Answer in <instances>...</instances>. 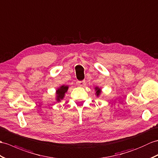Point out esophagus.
Instances as JSON below:
<instances>
[{
  "instance_id": "esophagus-1",
  "label": "esophagus",
  "mask_w": 158,
  "mask_h": 158,
  "mask_svg": "<svg viewBox=\"0 0 158 158\" xmlns=\"http://www.w3.org/2000/svg\"><path fill=\"white\" fill-rule=\"evenodd\" d=\"M78 84L80 86H83L84 84H85V80H83V81H78Z\"/></svg>"
}]
</instances>
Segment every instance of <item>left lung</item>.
Listing matches in <instances>:
<instances>
[{
	"mask_svg": "<svg viewBox=\"0 0 158 158\" xmlns=\"http://www.w3.org/2000/svg\"><path fill=\"white\" fill-rule=\"evenodd\" d=\"M96 95H97V96L98 97L99 96H100V93H101V89H100V88H98V87H96Z\"/></svg>",
	"mask_w": 158,
	"mask_h": 158,
	"instance_id": "1",
	"label": "left lung"
}]
</instances>
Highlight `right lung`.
Masks as SVG:
<instances>
[{
  "mask_svg": "<svg viewBox=\"0 0 158 158\" xmlns=\"http://www.w3.org/2000/svg\"><path fill=\"white\" fill-rule=\"evenodd\" d=\"M68 86H65V85H62L60 88H58L56 91V100L60 101V100H62L63 99L65 93L67 92L68 90Z\"/></svg>",
  "mask_w": 158,
  "mask_h": 158,
  "instance_id": "add662e5",
  "label": "right lung"
}]
</instances>
